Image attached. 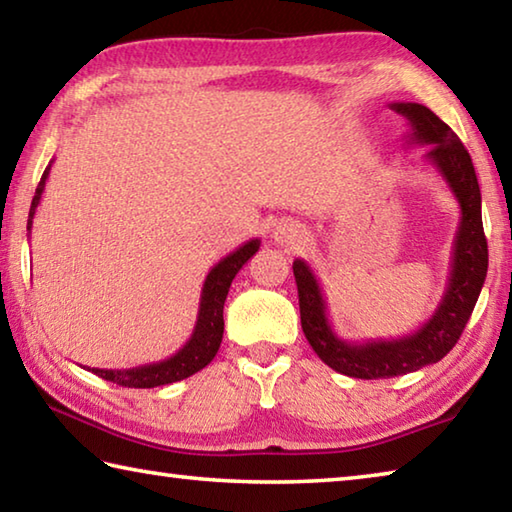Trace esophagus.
<instances>
[{
  "label": "esophagus",
  "instance_id": "1",
  "mask_svg": "<svg viewBox=\"0 0 512 512\" xmlns=\"http://www.w3.org/2000/svg\"><path fill=\"white\" fill-rule=\"evenodd\" d=\"M273 239L275 244L280 246H298L300 241L305 239V230H302V225L296 221H282L273 230Z\"/></svg>",
  "mask_w": 512,
  "mask_h": 512
}]
</instances>
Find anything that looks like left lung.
<instances>
[{"label":"left lung","instance_id":"left-lung-1","mask_svg":"<svg viewBox=\"0 0 512 512\" xmlns=\"http://www.w3.org/2000/svg\"><path fill=\"white\" fill-rule=\"evenodd\" d=\"M406 117L411 131L406 144L429 146L427 160L436 169L461 207L452 244L447 287L440 305L415 332L400 339L354 343L334 332L327 316L325 293L305 259L293 262L298 284L300 323L314 352L329 368L357 379H388L438 363L461 339L488 273V241L481 221V189L470 153L443 119L422 103H391Z\"/></svg>","mask_w":512,"mask_h":512}]
</instances>
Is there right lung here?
<instances>
[{
  "instance_id": "obj_1",
  "label": "right lung",
  "mask_w": 512,
  "mask_h": 512,
  "mask_svg": "<svg viewBox=\"0 0 512 512\" xmlns=\"http://www.w3.org/2000/svg\"><path fill=\"white\" fill-rule=\"evenodd\" d=\"M51 162L45 169V173H42L40 185L36 189V196H33V201H31L29 223H27L29 232L33 225V216H36V210L40 205L42 192H45ZM259 244H262L259 239H250V241H246V244H241L237 250H232L230 255H225L219 264L212 266V271L207 273L205 282H203L201 305H198L194 332H192V336H189V341L176 354H171V357L162 359V361L144 363V366H135V368H121V370L88 368V370H92L94 375H99L101 379L112 381V384L128 386V388H155V386L173 384V381L187 379V377H192L194 372L203 370L207 363L216 357V352H219V348H221L223 305H225V298H228L230 284H232V280H235V275L241 271V266H244L248 259L257 253Z\"/></svg>"
}]
</instances>
